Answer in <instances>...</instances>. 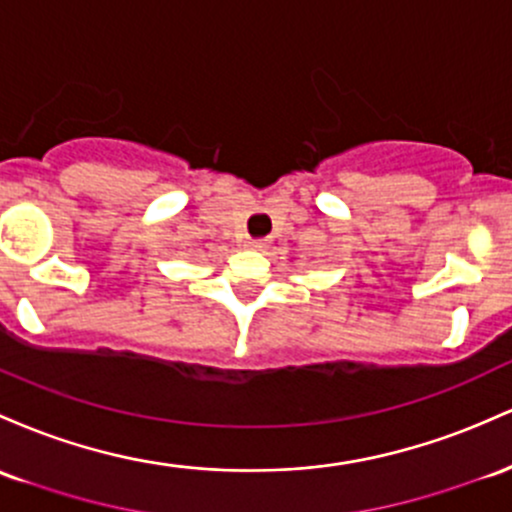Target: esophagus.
I'll return each instance as SVG.
<instances>
[{
	"label": "esophagus",
	"mask_w": 512,
	"mask_h": 512,
	"mask_svg": "<svg viewBox=\"0 0 512 512\" xmlns=\"http://www.w3.org/2000/svg\"><path fill=\"white\" fill-rule=\"evenodd\" d=\"M245 245L250 247V250H262V247H265L267 243H265V240H262V238H247Z\"/></svg>",
	"instance_id": "1"
}]
</instances>
